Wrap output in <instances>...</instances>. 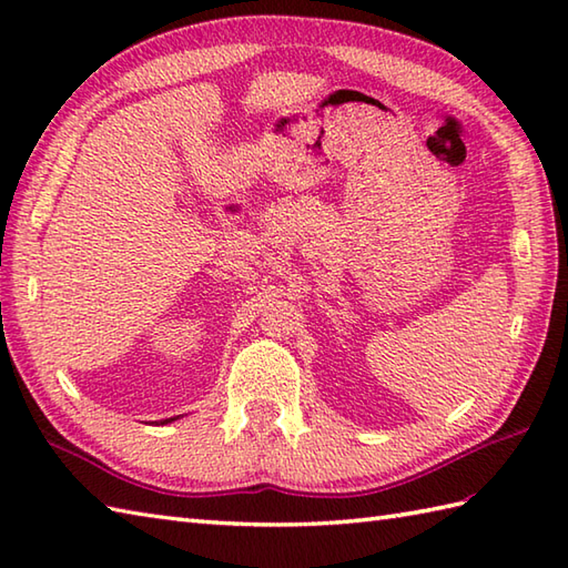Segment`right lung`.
<instances>
[{"instance_id":"1","label":"right lung","mask_w":568,"mask_h":568,"mask_svg":"<svg viewBox=\"0 0 568 568\" xmlns=\"http://www.w3.org/2000/svg\"><path fill=\"white\" fill-rule=\"evenodd\" d=\"M165 422H171V419H165Z\"/></svg>"}]
</instances>
